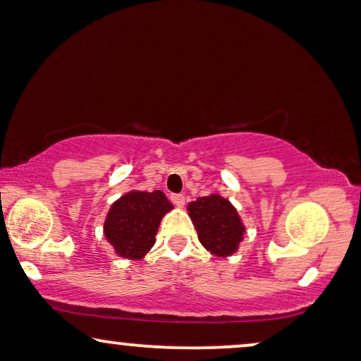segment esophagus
<instances>
[{
    "mask_svg": "<svg viewBox=\"0 0 361 361\" xmlns=\"http://www.w3.org/2000/svg\"><path fill=\"white\" fill-rule=\"evenodd\" d=\"M171 200L177 205V207H184V205H185V197L182 194H174L171 197Z\"/></svg>",
    "mask_w": 361,
    "mask_h": 361,
    "instance_id": "esophagus-1",
    "label": "esophagus"
}]
</instances>
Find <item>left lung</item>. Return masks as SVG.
Listing matches in <instances>:
<instances>
[{"mask_svg":"<svg viewBox=\"0 0 361 361\" xmlns=\"http://www.w3.org/2000/svg\"><path fill=\"white\" fill-rule=\"evenodd\" d=\"M187 214L197 231L199 242L210 254L231 257L238 250L245 226L231 200L212 192L187 205Z\"/></svg>","mask_w":361,"mask_h":361,"instance_id":"8db88e82","label":"left lung"}]
</instances>
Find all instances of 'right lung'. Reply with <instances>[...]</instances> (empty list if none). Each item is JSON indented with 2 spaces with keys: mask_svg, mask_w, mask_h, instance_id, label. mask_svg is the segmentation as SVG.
<instances>
[{
  "mask_svg": "<svg viewBox=\"0 0 361 361\" xmlns=\"http://www.w3.org/2000/svg\"><path fill=\"white\" fill-rule=\"evenodd\" d=\"M174 209L161 190H129L107 210L104 237L114 254L123 259L142 260L156 243L164 215Z\"/></svg>",
  "mask_w": 361,
  "mask_h": 361,
  "instance_id": "add662e5",
  "label": "right lung"
}]
</instances>
